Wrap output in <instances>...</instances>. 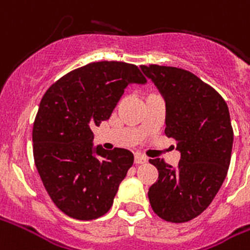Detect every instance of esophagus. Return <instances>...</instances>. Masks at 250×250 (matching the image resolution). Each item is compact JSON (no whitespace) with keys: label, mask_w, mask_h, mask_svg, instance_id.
<instances>
[{"label":"esophagus","mask_w":250,"mask_h":250,"mask_svg":"<svg viewBox=\"0 0 250 250\" xmlns=\"http://www.w3.org/2000/svg\"><path fill=\"white\" fill-rule=\"evenodd\" d=\"M146 161L148 160H146V156H143L142 153H135V164H144Z\"/></svg>","instance_id":"esophagus-1"}]
</instances>
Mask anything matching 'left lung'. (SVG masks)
Wrapping results in <instances>:
<instances>
[{
    "instance_id": "obj_1",
    "label": "left lung",
    "mask_w": 250,
    "mask_h": 250,
    "mask_svg": "<svg viewBox=\"0 0 250 250\" xmlns=\"http://www.w3.org/2000/svg\"><path fill=\"white\" fill-rule=\"evenodd\" d=\"M167 104L165 135L177 142L181 160L176 167L150 159L159 180L148 191L152 209L171 223L201 215L226 180L231 163L233 129L222 95L188 70L142 65Z\"/></svg>"
}]
</instances>
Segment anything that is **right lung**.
Here are the masks:
<instances>
[{"instance_id":"1","label":"right lung","mask_w":250,"mask_h":250,"mask_svg":"<svg viewBox=\"0 0 250 250\" xmlns=\"http://www.w3.org/2000/svg\"><path fill=\"white\" fill-rule=\"evenodd\" d=\"M146 83L133 64L98 62L66 73L43 95L32 128L34 160L52 202L70 218L93 220L111 208L133 155L94 146L91 127L110 118L127 85Z\"/></svg>"}]
</instances>
